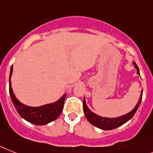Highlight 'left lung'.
Segmentation results:
<instances>
[{
    "label": "left lung",
    "instance_id": "1",
    "mask_svg": "<svg viewBox=\"0 0 153 153\" xmlns=\"http://www.w3.org/2000/svg\"><path fill=\"white\" fill-rule=\"evenodd\" d=\"M134 65L137 69V74L140 75L139 69L137 67V64L135 62H134ZM142 91L141 93V96H140V99L137 102V104L136 105V106L133 108V110H131L127 114L121 116L119 117H114V118H108V117H102L101 116H98L96 113H93L91 111V109L88 107L87 104H86L85 98H84V113L85 114V117L89 122L91 123L92 125H94L95 127H98L102 130H105V131H109V130H113L117 127H120L121 125L124 124L125 123H127V121L134 117V115L135 114L136 111L137 110V108L139 107L140 103L142 102Z\"/></svg>",
    "mask_w": 153,
    "mask_h": 153
}]
</instances>
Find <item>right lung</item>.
Here are the masks:
<instances>
[{"mask_svg": "<svg viewBox=\"0 0 153 153\" xmlns=\"http://www.w3.org/2000/svg\"><path fill=\"white\" fill-rule=\"evenodd\" d=\"M13 67L11 65L9 76V94L15 108L20 117L30 123L36 125H45L51 123L59 117L63 109V104L65 102L66 94H63L56 102L46 104L38 107L28 106L22 104L16 98L14 94L11 84V76L12 75Z\"/></svg>", "mask_w": 153, "mask_h": 153, "instance_id": "right-lung-1", "label": "right lung"}]
</instances>
